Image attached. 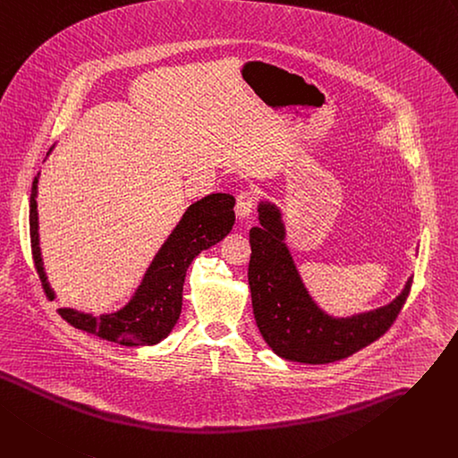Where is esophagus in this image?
I'll return each mask as SVG.
<instances>
[{
    "label": "esophagus",
    "mask_w": 458,
    "mask_h": 458,
    "mask_svg": "<svg viewBox=\"0 0 458 458\" xmlns=\"http://www.w3.org/2000/svg\"><path fill=\"white\" fill-rule=\"evenodd\" d=\"M254 195L249 191H242L237 195V202H235V216L239 219H249L252 216L254 209Z\"/></svg>",
    "instance_id": "1"
}]
</instances>
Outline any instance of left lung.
Listing matches in <instances>:
<instances>
[{
	"mask_svg": "<svg viewBox=\"0 0 458 458\" xmlns=\"http://www.w3.org/2000/svg\"><path fill=\"white\" fill-rule=\"evenodd\" d=\"M258 221L259 226L250 230L249 285L256 324L274 353L303 364L335 362L372 344L394 324L411 293L412 278L386 306L333 317L318 306L300 276L285 242L280 206L259 200Z\"/></svg>",
	"mask_w": 458,
	"mask_h": 458,
	"instance_id": "8db88e82",
	"label": "left lung"
}]
</instances>
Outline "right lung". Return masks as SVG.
<instances>
[{
	"instance_id": "add662e5",
	"label": "right lung",
	"mask_w": 458,
	"mask_h": 458,
	"mask_svg": "<svg viewBox=\"0 0 458 458\" xmlns=\"http://www.w3.org/2000/svg\"><path fill=\"white\" fill-rule=\"evenodd\" d=\"M55 145L47 150V157ZM38 180L40 173L35 176L29 200L30 247H33L35 267L46 294L58 301L56 293L47 280L40 249L37 204ZM233 206L235 199L228 193H211L193 202L167 235L157 256L152 258L140 285L123 308L99 317L73 308H60V317L77 329L121 346L140 348L162 343L178 322L182 311V289H184L188 267L202 250L217 245L230 233L235 223Z\"/></svg>"
}]
</instances>
